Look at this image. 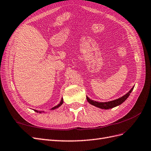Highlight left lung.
<instances>
[{
    "mask_svg": "<svg viewBox=\"0 0 151 151\" xmlns=\"http://www.w3.org/2000/svg\"><path fill=\"white\" fill-rule=\"evenodd\" d=\"M134 87L132 88L129 93H127L125 95L123 96L116 99L115 100H113V101H108V102H97V101H94L93 100L90 99L88 96H87V100L93 106H96L98 108H101V109H110V108H113L115 106H118V105L121 104L122 103L124 102L125 100L128 98V97L129 96L130 94L132 93V90L134 89Z\"/></svg>",
    "mask_w": 151,
    "mask_h": 151,
    "instance_id": "obj_1",
    "label": "left lung"
}]
</instances>
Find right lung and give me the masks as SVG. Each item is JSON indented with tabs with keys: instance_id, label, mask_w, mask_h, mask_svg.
<instances>
[{
	"instance_id": "add662e5",
	"label": "right lung",
	"mask_w": 151,
	"mask_h": 151,
	"mask_svg": "<svg viewBox=\"0 0 151 151\" xmlns=\"http://www.w3.org/2000/svg\"><path fill=\"white\" fill-rule=\"evenodd\" d=\"M63 99L62 98V99H61V101H60V103H59L58 105H57V106H55V107H53V108H52V109H55V108H58L59 106H61V105L63 104ZM35 111H36V112H37V113H42V112H41V111H37V110H36V109H35ZM43 112V111H42Z\"/></svg>"
}]
</instances>
